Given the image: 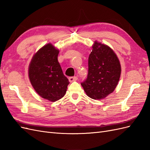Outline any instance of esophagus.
<instances>
[{
  "label": "esophagus",
  "mask_w": 150,
  "mask_h": 150,
  "mask_svg": "<svg viewBox=\"0 0 150 150\" xmlns=\"http://www.w3.org/2000/svg\"><path fill=\"white\" fill-rule=\"evenodd\" d=\"M77 79H78V77H76V76L69 77V82H71V83L74 82V81H76Z\"/></svg>",
  "instance_id": "obj_1"
}]
</instances>
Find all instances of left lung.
Here are the masks:
<instances>
[{
  "label": "left lung",
  "mask_w": 150,
  "mask_h": 150,
  "mask_svg": "<svg viewBox=\"0 0 150 150\" xmlns=\"http://www.w3.org/2000/svg\"><path fill=\"white\" fill-rule=\"evenodd\" d=\"M121 65L115 52L108 46L94 41L88 59V74L81 83L88 96L101 99L112 93L118 83Z\"/></svg>",
  "instance_id": "8db88e82"
}]
</instances>
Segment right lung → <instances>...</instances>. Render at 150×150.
I'll return each mask as SVG.
<instances>
[{"mask_svg": "<svg viewBox=\"0 0 150 150\" xmlns=\"http://www.w3.org/2000/svg\"><path fill=\"white\" fill-rule=\"evenodd\" d=\"M59 52L51 44L45 45L34 54L29 67V78L36 93L52 102L64 96L69 84L58 62Z\"/></svg>", "mask_w": 150, "mask_h": 150, "instance_id": "obj_1", "label": "right lung"}]
</instances>
